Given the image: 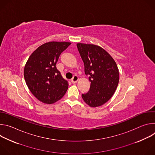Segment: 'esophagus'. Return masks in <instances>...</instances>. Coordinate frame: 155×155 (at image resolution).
I'll list each match as a JSON object with an SVG mask.
<instances>
[{
  "instance_id": "esophagus-1",
  "label": "esophagus",
  "mask_w": 155,
  "mask_h": 155,
  "mask_svg": "<svg viewBox=\"0 0 155 155\" xmlns=\"http://www.w3.org/2000/svg\"><path fill=\"white\" fill-rule=\"evenodd\" d=\"M78 81V77L77 75H75L71 80V81L72 83H76Z\"/></svg>"
}]
</instances>
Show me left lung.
Masks as SVG:
<instances>
[{
	"instance_id": "obj_1",
	"label": "left lung",
	"mask_w": 155,
	"mask_h": 155,
	"mask_svg": "<svg viewBox=\"0 0 155 155\" xmlns=\"http://www.w3.org/2000/svg\"><path fill=\"white\" fill-rule=\"evenodd\" d=\"M84 62V72L90 75V91L81 97L91 107L106 103L112 97L119 82V71L113 58L102 47L93 44L77 43Z\"/></svg>"
}]
</instances>
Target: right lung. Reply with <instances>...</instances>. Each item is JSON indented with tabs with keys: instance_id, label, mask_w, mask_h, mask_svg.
I'll list each match as a JSON object with an SVG mask.
<instances>
[{
	"instance_id": "right-lung-1",
	"label": "right lung",
	"mask_w": 155,
	"mask_h": 155,
	"mask_svg": "<svg viewBox=\"0 0 155 155\" xmlns=\"http://www.w3.org/2000/svg\"><path fill=\"white\" fill-rule=\"evenodd\" d=\"M71 44L67 41H50L38 47L29 56L24 69L26 84L40 102L52 104L60 100L69 83L56 68L61 53Z\"/></svg>"
}]
</instances>
